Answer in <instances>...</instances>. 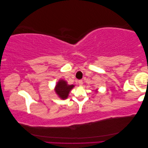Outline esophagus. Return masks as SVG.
I'll use <instances>...</instances> for the list:
<instances>
[{
	"instance_id": "34e87169",
	"label": "esophagus",
	"mask_w": 148,
	"mask_h": 148,
	"mask_svg": "<svg viewBox=\"0 0 148 148\" xmlns=\"http://www.w3.org/2000/svg\"><path fill=\"white\" fill-rule=\"evenodd\" d=\"M78 84H79V86H82V84H83V80H82V79L78 80Z\"/></svg>"
}]
</instances>
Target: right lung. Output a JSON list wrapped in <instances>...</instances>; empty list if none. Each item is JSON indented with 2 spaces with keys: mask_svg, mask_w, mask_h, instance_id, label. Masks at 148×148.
<instances>
[{
  "mask_svg": "<svg viewBox=\"0 0 148 148\" xmlns=\"http://www.w3.org/2000/svg\"><path fill=\"white\" fill-rule=\"evenodd\" d=\"M75 86L73 84L69 85L65 80L60 79L56 86L55 91L57 95L62 99H66L69 96L70 91Z\"/></svg>",
  "mask_w": 148,
  "mask_h": 148,
  "instance_id": "right-lung-1",
  "label": "right lung"
}]
</instances>
